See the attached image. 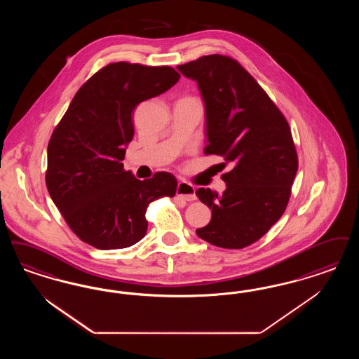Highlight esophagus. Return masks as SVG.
Masks as SVG:
<instances>
[{
    "mask_svg": "<svg viewBox=\"0 0 359 359\" xmlns=\"http://www.w3.org/2000/svg\"><path fill=\"white\" fill-rule=\"evenodd\" d=\"M176 195L187 201H196L195 188H194L192 184H189V183H187V182H179V183H177V187H176Z\"/></svg>",
    "mask_w": 359,
    "mask_h": 359,
    "instance_id": "1",
    "label": "esophagus"
}]
</instances>
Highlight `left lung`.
Instances as JSON below:
<instances>
[{
	"label": "left lung",
	"mask_w": 359,
	"mask_h": 359,
	"mask_svg": "<svg viewBox=\"0 0 359 359\" xmlns=\"http://www.w3.org/2000/svg\"><path fill=\"white\" fill-rule=\"evenodd\" d=\"M198 83L205 108V155L224 158L230 172L222 195L196 191L211 222L198 236L222 248L259 241L283 215L298 171V156L285 116L255 79L233 58L203 56L177 67Z\"/></svg>",
	"instance_id": "1"
}]
</instances>
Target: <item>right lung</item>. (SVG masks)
I'll list each match as a JSON object with an SVG mask.
<instances>
[{
	"instance_id": "right-lung-1",
	"label": "right lung",
	"mask_w": 359,
	"mask_h": 359,
	"mask_svg": "<svg viewBox=\"0 0 359 359\" xmlns=\"http://www.w3.org/2000/svg\"><path fill=\"white\" fill-rule=\"evenodd\" d=\"M171 67L114 62L95 73L74 95L48 144L46 187L71 230L99 250L142 241L151 201L172 198L170 172L139 180L121 163L133 137L132 115L142 101L172 88Z\"/></svg>"
}]
</instances>
